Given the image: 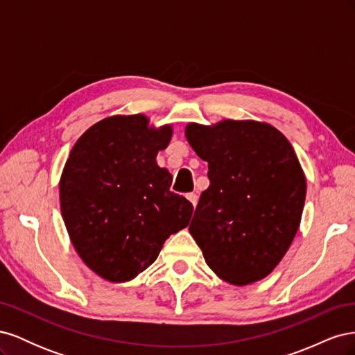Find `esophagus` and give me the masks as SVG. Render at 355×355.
<instances>
[{
  "label": "esophagus",
  "instance_id": "1",
  "mask_svg": "<svg viewBox=\"0 0 355 355\" xmlns=\"http://www.w3.org/2000/svg\"><path fill=\"white\" fill-rule=\"evenodd\" d=\"M187 198L191 201V204L192 206H197V202H198V197H197V194H194V192H189V194H187Z\"/></svg>",
  "mask_w": 355,
  "mask_h": 355
}]
</instances>
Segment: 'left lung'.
I'll return each instance as SVG.
<instances>
[{
    "instance_id": "8db88e82",
    "label": "left lung",
    "mask_w": 355,
    "mask_h": 355,
    "mask_svg": "<svg viewBox=\"0 0 355 355\" xmlns=\"http://www.w3.org/2000/svg\"><path fill=\"white\" fill-rule=\"evenodd\" d=\"M187 141L209 163L189 232L210 270L247 286L280 263L297 232L306 196L304 170L287 137L266 123H189Z\"/></svg>"
}]
</instances>
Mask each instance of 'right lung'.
Returning <instances> with one entry per match:
<instances>
[{"label": "right lung", "mask_w": 355, "mask_h": 355, "mask_svg": "<svg viewBox=\"0 0 355 355\" xmlns=\"http://www.w3.org/2000/svg\"><path fill=\"white\" fill-rule=\"evenodd\" d=\"M173 128L148 116L114 115L84 132L63 167L60 210L83 262L111 283L153 265L171 234L188 227L192 204L170 191L155 157Z\"/></svg>", "instance_id": "add662e5"}]
</instances>
